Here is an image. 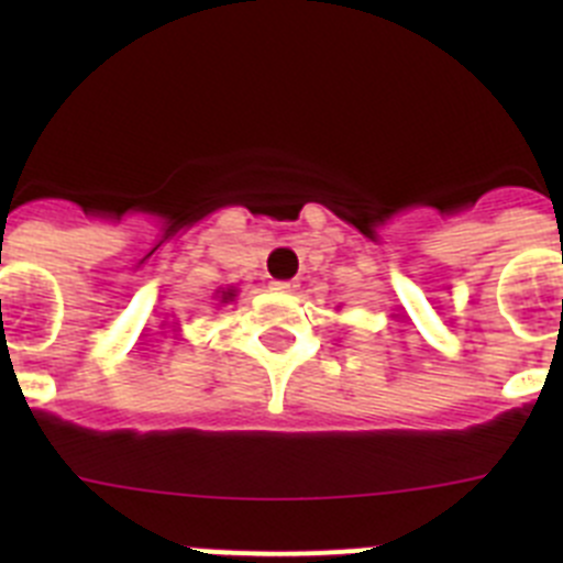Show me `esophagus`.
Here are the masks:
<instances>
[{"label":"esophagus","mask_w":563,"mask_h":563,"mask_svg":"<svg viewBox=\"0 0 563 563\" xmlns=\"http://www.w3.org/2000/svg\"><path fill=\"white\" fill-rule=\"evenodd\" d=\"M273 290H278V292H296L298 285H296V282H273Z\"/></svg>","instance_id":"esophagus-1"}]
</instances>
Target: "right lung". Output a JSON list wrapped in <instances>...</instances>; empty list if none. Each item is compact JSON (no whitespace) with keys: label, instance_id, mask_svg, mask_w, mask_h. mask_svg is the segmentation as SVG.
<instances>
[{"label":"right lung","instance_id":"obj_1","mask_svg":"<svg viewBox=\"0 0 563 563\" xmlns=\"http://www.w3.org/2000/svg\"><path fill=\"white\" fill-rule=\"evenodd\" d=\"M236 287H220V290H217V301H220V305H231L233 298H236Z\"/></svg>","mask_w":563,"mask_h":563}]
</instances>
